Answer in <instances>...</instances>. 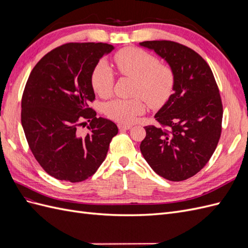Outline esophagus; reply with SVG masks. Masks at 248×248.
Here are the masks:
<instances>
[{"instance_id": "34e87169", "label": "esophagus", "mask_w": 248, "mask_h": 248, "mask_svg": "<svg viewBox=\"0 0 248 248\" xmlns=\"http://www.w3.org/2000/svg\"><path fill=\"white\" fill-rule=\"evenodd\" d=\"M118 127L120 130H127V129H130L132 125H129V124H124V123H120L118 124Z\"/></svg>"}]
</instances>
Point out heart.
Masks as SVG:
<instances>
[{
    "label": "heart",
    "instance_id": "obj_1",
    "mask_svg": "<svg viewBox=\"0 0 248 248\" xmlns=\"http://www.w3.org/2000/svg\"><path fill=\"white\" fill-rule=\"evenodd\" d=\"M114 62L122 76L136 78L134 94L144 97L151 107H161L170 98L175 85L174 72L170 66L159 64L155 56L137 47H127L117 52ZM91 82L96 94L103 98L110 96L115 82L114 72L106 61L95 66ZM141 97L111 100L106 104L104 112L114 121L132 123L146 110Z\"/></svg>",
    "mask_w": 248,
    "mask_h": 248
}]
</instances>
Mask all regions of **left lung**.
<instances>
[{
	"label": "left lung",
	"instance_id": "left-lung-1",
	"mask_svg": "<svg viewBox=\"0 0 248 248\" xmlns=\"http://www.w3.org/2000/svg\"><path fill=\"white\" fill-rule=\"evenodd\" d=\"M166 60L175 76L174 93L156 112L161 126H146L140 152L152 170L170 181H183L211 158L221 134L222 103L211 68L182 44L140 42Z\"/></svg>",
	"mask_w": 248,
	"mask_h": 248
}]
</instances>
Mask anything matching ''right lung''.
<instances>
[{
  "label": "right lung",
  "instance_id": "right-lung-1",
  "mask_svg": "<svg viewBox=\"0 0 248 248\" xmlns=\"http://www.w3.org/2000/svg\"><path fill=\"white\" fill-rule=\"evenodd\" d=\"M115 47L108 43H66L36 64L21 98V125L41 168L61 181L81 182L106 159L118 133L108 119L90 108L95 99L91 76L99 60ZM89 132L78 128L86 123Z\"/></svg>",
  "mask_w": 248,
  "mask_h": 248
}]
</instances>
